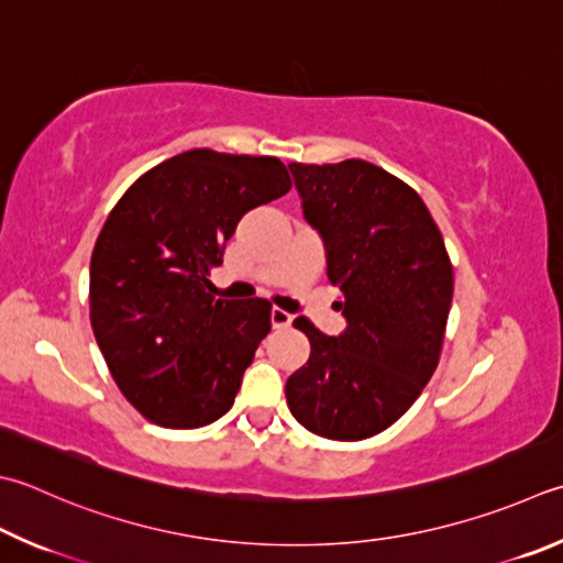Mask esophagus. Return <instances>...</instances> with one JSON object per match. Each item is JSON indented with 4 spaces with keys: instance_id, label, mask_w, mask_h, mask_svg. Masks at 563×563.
I'll list each match as a JSON object with an SVG mask.
<instances>
[{
    "instance_id": "34e87169",
    "label": "esophagus",
    "mask_w": 563,
    "mask_h": 563,
    "mask_svg": "<svg viewBox=\"0 0 563 563\" xmlns=\"http://www.w3.org/2000/svg\"><path fill=\"white\" fill-rule=\"evenodd\" d=\"M294 321V316L284 309H272V325L274 328H289Z\"/></svg>"
}]
</instances>
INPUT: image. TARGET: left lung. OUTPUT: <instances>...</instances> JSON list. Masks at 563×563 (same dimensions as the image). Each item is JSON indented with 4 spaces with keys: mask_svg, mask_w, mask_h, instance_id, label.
Returning <instances> with one entry per match:
<instances>
[{
    "mask_svg": "<svg viewBox=\"0 0 563 563\" xmlns=\"http://www.w3.org/2000/svg\"><path fill=\"white\" fill-rule=\"evenodd\" d=\"M289 168L347 325L325 335L296 318L311 355L286 379V405L318 437L369 439L417 401L439 365L453 299L449 252L417 190L385 168L363 158Z\"/></svg>",
    "mask_w": 563,
    "mask_h": 563,
    "instance_id": "left-lung-1",
    "label": "left lung"
}]
</instances>
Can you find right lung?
Returning <instances> with one entry per match:
<instances>
[{"label":"right lung","instance_id":"right-lung-1","mask_svg":"<svg viewBox=\"0 0 563 563\" xmlns=\"http://www.w3.org/2000/svg\"><path fill=\"white\" fill-rule=\"evenodd\" d=\"M274 156L190 150L136 178L90 260V323L126 401L166 429L220 419L272 328L267 299H216L208 274L247 210L289 194Z\"/></svg>","mask_w":563,"mask_h":563}]
</instances>
